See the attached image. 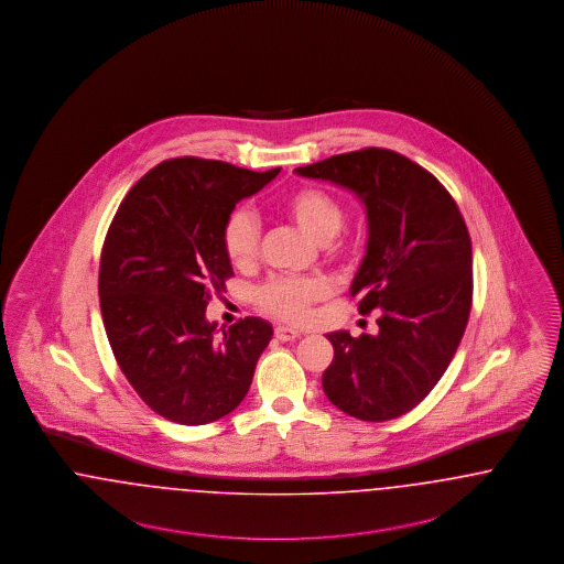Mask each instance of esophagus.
<instances>
[{
	"instance_id": "34e87169",
	"label": "esophagus",
	"mask_w": 564,
	"mask_h": 564,
	"mask_svg": "<svg viewBox=\"0 0 564 564\" xmlns=\"http://www.w3.org/2000/svg\"><path fill=\"white\" fill-rule=\"evenodd\" d=\"M299 335H301L299 330L289 328V326H278V328H275V337H278L280 341H294Z\"/></svg>"
}]
</instances>
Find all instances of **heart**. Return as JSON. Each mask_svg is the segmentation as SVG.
Listing matches in <instances>:
<instances>
[{
    "label": "heart",
    "instance_id": "heart-1",
    "mask_svg": "<svg viewBox=\"0 0 564 564\" xmlns=\"http://www.w3.org/2000/svg\"><path fill=\"white\" fill-rule=\"evenodd\" d=\"M282 210L314 242L333 248V238L344 225V206L319 187H299L284 197ZM223 250L236 268H250L259 250V225L246 210L234 213L223 225ZM326 294L314 278H273L257 291V303L275 318L299 322Z\"/></svg>",
    "mask_w": 564,
    "mask_h": 564
}]
</instances>
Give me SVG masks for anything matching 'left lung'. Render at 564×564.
<instances>
[{"mask_svg":"<svg viewBox=\"0 0 564 564\" xmlns=\"http://www.w3.org/2000/svg\"><path fill=\"white\" fill-rule=\"evenodd\" d=\"M365 204L368 240L349 294L358 312L379 310V333H328L335 358L326 398L347 415L388 421L434 390L466 333L471 240L441 181L390 149L368 148L296 169Z\"/></svg>","mask_w":564,"mask_h":564,"instance_id":"left-lung-1","label":"left lung"}]
</instances>
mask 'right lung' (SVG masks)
Here are the masks:
<instances>
[{"instance_id": "add662e5", "label": "right lung", "mask_w": 564, "mask_h": 564, "mask_svg": "<svg viewBox=\"0 0 564 564\" xmlns=\"http://www.w3.org/2000/svg\"><path fill=\"white\" fill-rule=\"evenodd\" d=\"M278 172L174 158L151 169L111 220L98 271L107 339L143 402L174 423L229 415L273 337L270 322L248 316L217 339L206 305L234 275L225 220Z\"/></svg>"}]
</instances>
